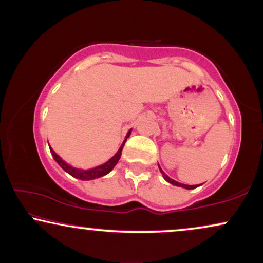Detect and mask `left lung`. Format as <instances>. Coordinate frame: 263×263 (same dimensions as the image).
I'll return each mask as SVG.
<instances>
[{"mask_svg":"<svg viewBox=\"0 0 263 263\" xmlns=\"http://www.w3.org/2000/svg\"><path fill=\"white\" fill-rule=\"evenodd\" d=\"M159 168H160V166H159ZM160 171H161V174H163L164 178L166 179V181H167L168 183H171V184L177 185V186H182V188H185V189H194V188H196V185H186V184H182V183H179V182H176V181H174V179H172V178L168 177L167 175H165V172H164L163 170H161V168H160ZM197 186H199V185H197Z\"/></svg>","mask_w":263,"mask_h":263,"instance_id":"obj_1","label":"left lung"}]
</instances>
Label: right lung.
Segmentation results:
<instances>
[{"label": "right lung", "instance_id": "add662e5", "mask_svg": "<svg viewBox=\"0 0 263 263\" xmlns=\"http://www.w3.org/2000/svg\"><path fill=\"white\" fill-rule=\"evenodd\" d=\"M130 133H132V130L128 132L127 138H129ZM127 138H125L124 142L122 143V146L120 147V149L117 151V153L115 154V156L111 158L109 161H106V163H104L103 165H99V166H97L95 168H89V170H80V168H75L73 166H70V165H68L67 163H64V161L61 159V158L57 156V154L53 152L51 148H50V152H51L53 159L57 161V164H59L60 166L62 167L64 171L68 172V174L71 175L75 178L82 179V181H87V179H95V178L102 177V176H105L106 174H109V172L112 170V168L115 167V165L118 163V160H120L121 154H122V149H123L124 143H125V141H127Z\"/></svg>", "mask_w": 263, "mask_h": 263}]
</instances>
